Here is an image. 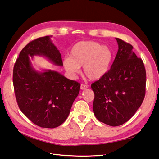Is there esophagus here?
<instances>
[{
  "mask_svg": "<svg viewBox=\"0 0 159 159\" xmlns=\"http://www.w3.org/2000/svg\"><path fill=\"white\" fill-rule=\"evenodd\" d=\"M86 88H88V85H83V84L80 85V89H86Z\"/></svg>",
  "mask_w": 159,
  "mask_h": 159,
  "instance_id": "34e87169",
  "label": "esophagus"
}]
</instances>
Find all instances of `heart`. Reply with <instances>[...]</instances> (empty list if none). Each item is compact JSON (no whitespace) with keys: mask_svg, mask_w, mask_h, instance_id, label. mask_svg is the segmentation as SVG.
I'll list each match as a JSON object with an SVG mask.
<instances>
[{"mask_svg":"<svg viewBox=\"0 0 159 159\" xmlns=\"http://www.w3.org/2000/svg\"><path fill=\"white\" fill-rule=\"evenodd\" d=\"M112 51L108 46L94 41H81L71 48L70 56L62 60L63 67L71 76L83 72L90 80H97L107 74L112 62Z\"/></svg>","mask_w":159,"mask_h":159,"instance_id":"1","label":"heart"}]
</instances>
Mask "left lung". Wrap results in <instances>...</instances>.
Returning a JSON list of instances; mask_svg holds the SVG:
<instances>
[{
  "label": "left lung",
  "instance_id": "left-lung-1",
  "mask_svg": "<svg viewBox=\"0 0 159 159\" xmlns=\"http://www.w3.org/2000/svg\"><path fill=\"white\" fill-rule=\"evenodd\" d=\"M118 51L111 70L91 85L97 119L117 126L127 122L142 104L145 95L146 71L129 43L116 38Z\"/></svg>",
  "mask_w": 159,
  "mask_h": 159
}]
</instances>
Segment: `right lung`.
<instances>
[{"mask_svg": "<svg viewBox=\"0 0 159 159\" xmlns=\"http://www.w3.org/2000/svg\"><path fill=\"white\" fill-rule=\"evenodd\" d=\"M51 37H39L28 43L20 52L13 70L14 92L20 110L36 125L48 129L57 127L66 120L80 88V83L59 72L40 71L33 67L30 59L35 56L63 66L61 54Z\"/></svg>", "mask_w": 159, "mask_h": 159, "instance_id": "right-lung-1", "label": "right lung"}]
</instances>
